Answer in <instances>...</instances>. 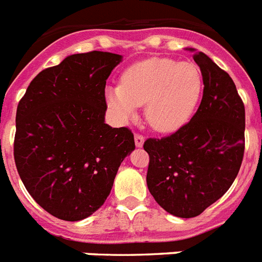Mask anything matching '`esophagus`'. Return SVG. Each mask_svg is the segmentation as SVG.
<instances>
[{
    "instance_id": "esophagus-1",
    "label": "esophagus",
    "mask_w": 262,
    "mask_h": 262,
    "mask_svg": "<svg viewBox=\"0 0 262 262\" xmlns=\"http://www.w3.org/2000/svg\"><path fill=\"white\" fill-rule=\"evenodd\" d=\"M135 144H137V147H142L144 143V137L141 135V134H135Z\"/></svg>"
}]
</instances>
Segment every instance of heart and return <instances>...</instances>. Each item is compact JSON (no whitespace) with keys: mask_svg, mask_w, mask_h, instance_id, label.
Segmentation results:
<instances>
[{"mask_svg":"<svg viewBox=\"0 0 262 262\" xmlns=\"http://www.w3.org/2000/svg\"><path fill=\"white\" fill-rule=\"evenodd\" d=\"M203 93V75L193 63L150 58L131 64L120 86L105 93L108 105L121 118H133L144 105V118L160 133H173L192 118Z\"/></svg>","mask_w":262,"mask_h":262,"instance_id":"b5f03b06","label":"heart"}]
</instances>
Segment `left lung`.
<instances>
[{"label": "left lung", "instance_id": "8db88e82", "mask_svg": "<svg viewBox=\"0 0 262 262\" xmlns=\"http://www.w3.org/2000/svg\"><path fill=\"white\" fill-rule=\"evenodd\" d=\"M190 51H194L190 48ZM203 75L196 114L176 133L148 138L146 181L156 202L179 217L198 216L229 190L245 151V105L235 83L203 52H194Z\"/></svg>", "mask_w": 262, "mask_h": 262}]
</instances>
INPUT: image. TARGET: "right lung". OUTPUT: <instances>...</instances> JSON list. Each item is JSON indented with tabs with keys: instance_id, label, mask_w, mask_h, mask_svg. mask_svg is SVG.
I'll use <instances>...</instances> for the list:
<instances>
[{
	"instance_id": "add662e5",
	"label": "right lung",
	"mask_w": 262,
	"mask_h": 262,
	"mask_svg": "<svg viewBox=\"0 0 262 262\" xmlns=\"http://www.w3.org/2000/svg\"><path fill=\"white\" fill-rule=\"evenodd\" d=\"M120 60L102 51L68 56L41 70L18 102L16 167L33 200L58 219L97 211L135 148L131 129L104 121L106 79Z\"/></svg>"
}]
</instances>
